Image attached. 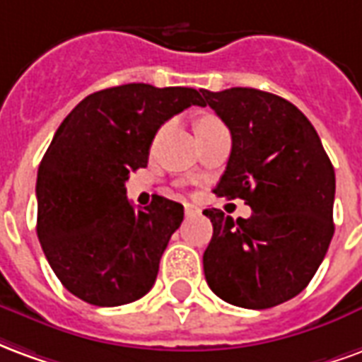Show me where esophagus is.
<instances>
[{"label":"esophagus","mask_w":362,"mask_h":362,"mask_svg":"<svg viewBox=\"0 0 362 362\" xmlns=\"http://www.w3.org/2000/svg\"><path fill=\"white\" fill-rule=\"evenodd\" d=\"M184 213H186V217H197L202 213V209L192 204H184Z\"/></svg>","instance_id":"obj_1"}]
</instances>
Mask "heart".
<instances>
[{
  "label": "heart",
  "instance_id": "obj_1",
  "mask_svg": "<svg viewBox=\"0 0 362 362\" xmlns=\"http://www.w3.org/2000/svg\"><path fill=\"white\" fill-rule=\"evenodd\" d=\"M211 122H219V119L209 118V116H207V118H202V119H199V122H197V126H199V124H211Z\"/></svg>",
  "mask_w": 362,
  "mask_h": 362
}]
</instances>
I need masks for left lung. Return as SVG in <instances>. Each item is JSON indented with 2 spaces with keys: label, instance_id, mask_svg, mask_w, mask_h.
<instances>
[{
  "label": "left lung",
  "instance_id": "obj_1",
  "mask_svg": "<svg viewBox=\"0 0 362 362\" xmlns=\"http://www.w3.org/2000/svg\"><path fill=\"white\" fill-rule=\"evenodd\" d=\"M230 129L233 149L217 188L240 197L248 219L205 209L213 236L204 254L207 285L225 303L264 310L303 291L334 236L335 173L303 112L266 90H202Z\"/></svg>",
  "mask_w": 362,
  "mask_h": 362
}]
</instances>
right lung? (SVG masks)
<instances>
[{"instance_id":"right-lung-1","label":"right lung","mask_w":362,"mask_h":362,"mask_svg":"<svg viewBox=\"0 0 362 362\" xmlns=\"http://www.w3.org/2000/svg\"><path fill=\"white\" fill-rule=\"evenodd\" d=\"M199 90L129 83L98 90L69 112L38 166L36 233L62 285L95 306H119L155 285L184 207L155 196L145 209L126 197L129 173L145 168L158 127Z\"/></svg>"}]
</instances>
